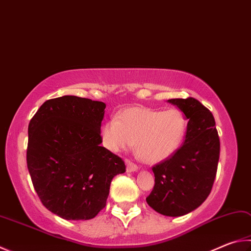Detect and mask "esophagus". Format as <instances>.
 <instances>
[{
    "mask_svg": "<svg viewBox=\"0 0 251 251\" xmlns=\"http://www.w3.org/2000/svg\"><path fill=\"white\" fill-rule=\"evenodd\" d=\"M125 162H126V170H127V172H134V171H137L138 170V166L136 165V163L128 160V159H126Z\"/></svg>",
    "mask_w": 251,
    "mask_h": 251,
    "instance_id": "obj_1",
    "label": "esophagus"
}]
</instances>
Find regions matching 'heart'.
Masks as SVG:
<instances>
[{
	"label": "heart",
	"mask_w": 251,
	"mask_h": 251,
	"mask_svg": "<svg viewBox=\"0 0 251 251\" xmlns=\"http://www.w3.org/2000/svg\"><path fill=\"white\" fill-rule=\"evenodd\" d=\"M185 133L186 121L179 110L130 107L102 126L101 138L113 152L129 149L135 143L136 151L144 161L158 163L180 149Z\"/></svg>",
	"instance_id": "1"
}]
</instances>
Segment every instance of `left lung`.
<instances>
[{"label":"left lung","mask_w":251,"mask_h":251,"mask_svg":"<svg viewBox=\"0 0 251 251\" xmlns=\"http://www.w3.org/2000/svg\"><path fill=\"white\" fill-rule=\"evenodd\" d=\"M168 102L184 113L183 145L165 161L152 167L154 186L146 201L166 216L194 211L211 193L220 159V137L213 114L197 99H171Z\"/></svg>","instance_id":"8db88e82"}]
</instances>
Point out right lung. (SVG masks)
Instances as JSON below:
<instances>
[{"label": "right lung", "mask_w": 251, "mask_h": 251, "mask_svg": "<svg viewBox=\"0 0 251 251\" xmlns=\"http://www.w3.org/2000/svg\"><path fill=\"white\" fill-rule=\"evenodd\" d=\"M105 103L65 95L48 100L28 125L27 168L43 205L65 220H91L105 207L125 162L102 147Z\"/></svg>", "instance_id": "1"}]
</instances>
